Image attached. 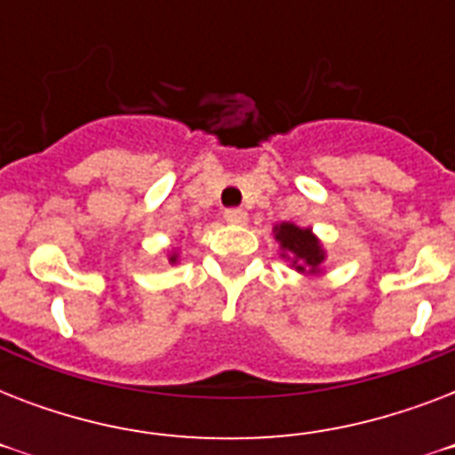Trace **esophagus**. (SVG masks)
Here are the masks:
<instances>
[{
	"label": "esophagus",
	"mask_w": 455,
	"mask_h": 455,
	"mask_svg": "<svg viewBox=\"0 0 455 455\" xmlns=\"http://www.w3.org/2000/svg\"><path fill=\"white\" fill-rule=\"evenodd\" d=\"M224 220H227L228 224H234V227H243V224H248V212L241 210V207H234V210H227V212H224Z\"/></svg>",
	"instance_id": "esophagus-1"
}]
</instances>
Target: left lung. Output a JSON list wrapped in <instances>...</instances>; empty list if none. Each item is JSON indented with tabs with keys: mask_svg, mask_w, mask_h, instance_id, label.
I'll use <instances>...</instances> for the list:
<instances>
[{
	"mask_svg": "<svg viewBox=\"0 0 455 455\" xmlns=\"http://www.w3.org/2000/svg\"><path fill=\"white\" fill-rule=\"evenodd\" d=\"M274 241L278 243V255L285 262H291L302 276H321L325 274V252L323 243L311 227H298L295 221H281L271 228Z\"/></svg>",
	"mask_w": 455,
	"mask_h": 455,
	"instance_id": "1",
	"label": "left lung"
}]
</instances>
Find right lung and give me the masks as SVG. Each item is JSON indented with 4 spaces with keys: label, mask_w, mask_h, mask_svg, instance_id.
<instances>
[{
    "label": "right lung",
    "mask_w": 455,
    "mask_h": 455,
    "mask_svg": "<svg viewBox=\"0 0 455 455\" xmlns=\"http://www.w3.org/2000/svg\"><path fill=\"white\" fill-rule=\"evenodd\" d=\"M179 252H181V248H179V245H172L170 252H167V262H170L172 267H174V264H179Z\"/></svg>",
    "instance_id": "right-lung-1"
}]
</instances>
